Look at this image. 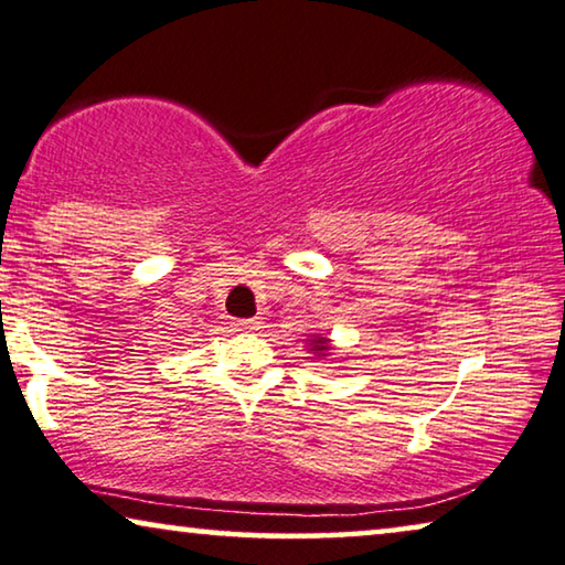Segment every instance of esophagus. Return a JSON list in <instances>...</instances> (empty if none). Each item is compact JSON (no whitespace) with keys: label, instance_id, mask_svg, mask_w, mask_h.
<instances>
[{"label":"esophagus","instance_id":"34e87169","mask_svg":"<svg viewBox=\"0 0 565 565\" xmlns=\"http://www.w3.org/2000/svg\"><path fill=\"white\" fill-rule=\"evenodd\" d=\"M236 331H257L263 329V321H257V318H244V321H236Z\"/></svg>","mask_w":565,"mask_h":565}]
</instances>
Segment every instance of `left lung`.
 Segmentation results:
<instances>
[{"mask_svg":"<svg viewBox=\"0 0 565 565\" xmlns=\"http://www.w3.org/2000/svg\"><path fill=\"white\" fill-rule=\"evenodd\" d=\"M308 351L313 356L326 359V356L333 354V343H331L329 337H323V333H313V337L308 339Z\"/></svg>","mask_w":565,"mask_h":565,"instance_id":"obj_1","label":"left lung"}]
</instances>
